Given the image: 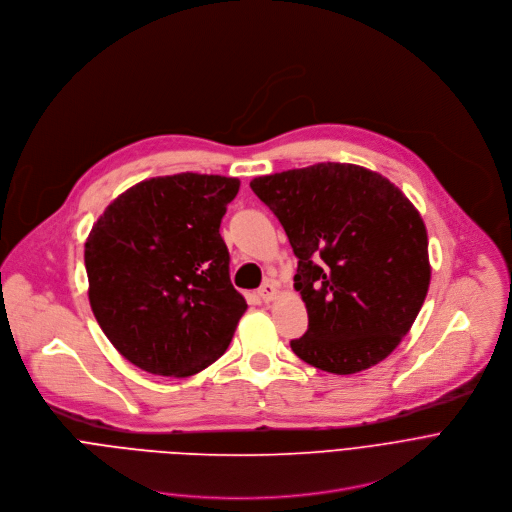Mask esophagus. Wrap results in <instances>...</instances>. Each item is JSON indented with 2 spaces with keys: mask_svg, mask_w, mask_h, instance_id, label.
<instances>
[{
  "mask_svg": "<svg viewBox=\"0 0 512 512\" xmlns=\"http://www.w3.org/2000/svg\"><path fill=\"white\" fill-rule=\"evenodd\" d=\"M278 288H276V282L274 280H266L260 288H258V296L264 300V302H270L274 296H276Z\"/></svg>",
  "mask_w": 512,
  "mask_h": 512,
  "instance_id": "obj_1",
  "label": "esophagus"
}]
</instances>
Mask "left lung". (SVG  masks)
<instances>
[{
  "label": "left lung",
  "instance_id": "obj_1",
  "mask_svg": "<svg viewBox=\"0 0 512 512\" xmlns=\"http://www.w3.org/2000/svg\"><path fill=\"white\" fill-rule=\"evenodd\" d=\"M282 224L309 329L292 351L351 375L383 361L412 329L430 286L426 226L391 181L351 163H317L250 181Z\"/></svg>",
  "mask_w": 512,
  "mask_h": 512
}]
</instances>
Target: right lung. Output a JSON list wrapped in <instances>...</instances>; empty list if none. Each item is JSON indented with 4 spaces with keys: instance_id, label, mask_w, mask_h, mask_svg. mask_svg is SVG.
I'll use <instances>...</instances> for the list:
<instances>
[{
    "instance_id": "obj_1",
    "label": "right lung",
    "mask_w": 512,
    "mask_h": 512,
    "mask_svg": "<svg viewBox=\"0 0 512 512\" xmlns=\"http://www.w3.org/2000/svg\"><path fill=\"white\" fill-rule=\"evenodd\" d=\"M236 177L177 173L119 195L84 246L92 313L133 365L187 377L218 361L246 313L220 234Z\"/></svg>"
}]
</instances>
